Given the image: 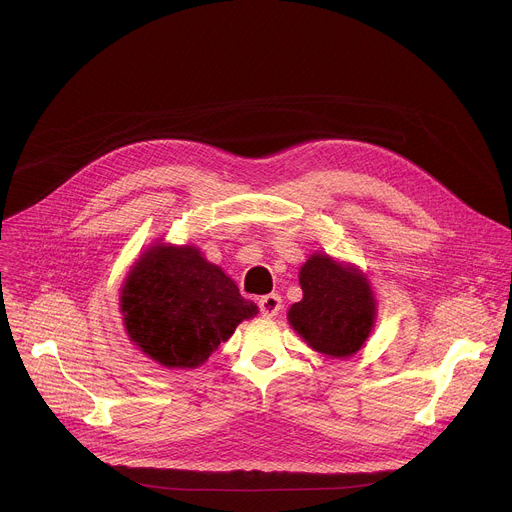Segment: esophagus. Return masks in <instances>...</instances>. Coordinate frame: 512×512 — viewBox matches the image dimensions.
<instances>
[{
	"instance_id": "1",
	"label": "esophagus",
	"mask_w": 512,
	"mask_h": 512,
	"mask_svg": "<svg viewBox=\"0 0 512 512\" xmlns=\"http://www.w3.org/2000/svg\"><path fill=\"white\" fill-rule=\"evenodd\" d=\"M259 310L265 318H273L281 310V298L277 294H267L259 300Z\"/></svg>"
}]
</instances>
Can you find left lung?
Masks as SVG:
<instances>
[{
	"instance_id": "1",
	"label": "left lung",
	"mask_w": 512,
	"mask_h": 512,
	"mask_svg": "<svg viewBox=\"0 0 512 512\" xmlns=\"http://www.w3.org/2000/svg\"><path fill=\"white\" fill-rule=\"evenodd\" d=\"M300 283L304 298L289 308V324L322 354L336 358L354 354L375 322L369 281L318 253L302 267Z\"/></svg>"
}]
</instances>
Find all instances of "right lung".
I'll return each instance as SVG.
<instances>
[{
    "mask_svg": "<svg viewBox=\"0 0 512 512\" xmlns=\"http://www.w3.org/2000/svg\"><path fill=\"white\" fill-rule=\"evenodd\" d=\"M121 312L129 338L150 358L168 369H194L257 306L198 249L158 245L125 279Z\"/></svg>",
    "mask_w": 512,
    "mask_h": 512,
    "instance_id": "right-lung-1",
    "label": "right lung"
}]
</instances>
